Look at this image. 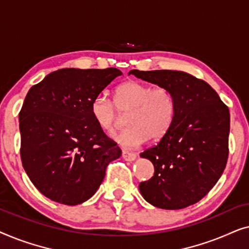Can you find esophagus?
Listing matches in <instances>:
<instances>
[{
  "label": "esophagus",
  "mask_w": 249,
  "mask_h": 249,
  "mask_svg": "<svg viewBox=\"0 0 249 249\" xmlns=\"http://www.w3.org/2000/svg\"><path fill=\"white\" fill-rule=\"evenodd\" d=\"M122 158H124L125 161L132 162V161H135L136 158H137V155H136L135 153H131L128 151H122Z\"/></svg>",
  "instance_id": "esophagus-1"
}]
</instances>
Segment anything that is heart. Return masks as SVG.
Returning a JSON list of instances; mask_svg holds the SVG:
<instances>
[{
  "label": "heart",
  "instance_id": "1",
  "mask_svg": "<svg viewBox=\"0 0 249 249\" xmlns=\"http://www.w3.org/2000/svg\"><path fill=\"white\" fill-rule=\"evenodd\" d=\"M176 98L165 87H154L130 80L115 89L114 103L107 94L100 93L90 103V113L98 127L112 134L117 130L119 113L129 112V127L114 137L122 147L137 148L148 138L161 139L170 130L176 117Z\"/></svg>",
  "mask_w": 249,
  "mask_h": 249
}]
</instances>
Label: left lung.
I'll return each instance as SVG.
<instances>
[{
    "instance_id": "obj_1",
    "label": "left lung",
    "mask_w": 249,
    "mask_h": 249,
    "mask_svg": "<svg viewBox=\"0 0 249 249\" xmlns=\"http://www.w3.org/2000/svg\"><path fill=\"white\" fill-rule=\"evenodd\" d=\"M139 79L165 87L176 98V117L159 144L141 154L154 165V176L139 183L146 202L180 210L203 198L226 168L229 108L204 80L183 71L130 70Z\"/></svg>"
}]
</instances>
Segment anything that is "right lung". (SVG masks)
<instances>
[{
  "instance_id": "add662e5",
  "label": "right lung",
  "mask_w": 249,
  "mask_h": 249,
  "mask_svg": "<svg viewBox=\"0 0 249 249\" xmlns=\"http://www.w3.org/2000/svg\"><path fill=\"white\" fill-rule=\"evenodd\" d=\"M122 72L66 68L30 88L19 113L21 161L34 186L54 202L78 205L100 188L121 149L98 127L90 103Z\"/></svg>"
}]
</instances>
